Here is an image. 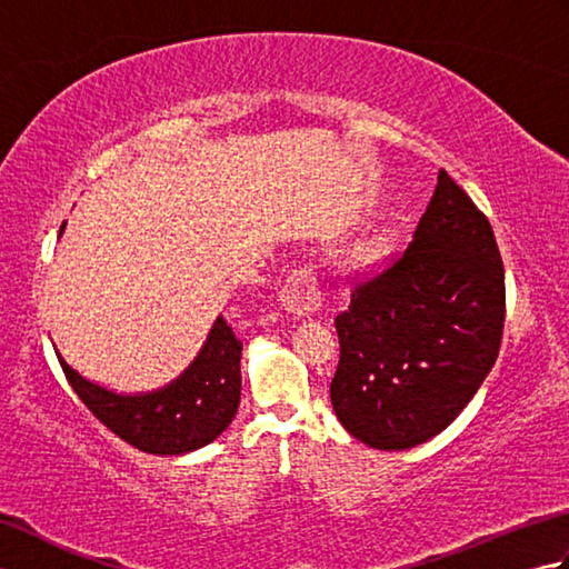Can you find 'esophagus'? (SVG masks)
Listing matches in <instances>:
<instances>
[{
  "label": "esophagus",
  "mask_w": 569,
  "mask_h": 569,
  "mask_svg": "<svg viewBox=\"0 0 569 569\" xmlns=\"http://www.w3.org/2000/svg\"><path fill=\"white\" fill-rule=\"evenodd\" d=\"M278 298L286 310L296 312V316H310L322 306V291L318 283V276L312 273L310 266H300V269L288 273V278L278 291Z\"/></svg>",
  "instance_id": "1"
}]
</instances>
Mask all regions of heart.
<instances>
[{
  "mask_svg": "<svg viewBox=\"0 0 569 569\" xmlns=\"http://www.w3.org/2000/svg\"><path fill=\"white\" fill-rule=\"evenodd\" d=\"M381 251H383V241L377 239V241H371L369 247H365V257H377V253H381Z\"/></svg>",
  "mask_w": 569,
  "mask_h": 569,
  "instance_id": "b5f03b06",
  "label": "heart"
}]
</instances>
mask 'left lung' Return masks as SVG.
<instances>
[{
  "mask_svg": "<svg viewBox=\"0 0 569 569\" xmlns=\"http://www.w3.org/2000/svg\"><path fill=\"white\" fill-rule=\"evenodd\" d=\"M506 318L493 229L447 171L413 239L355 283L335 318L337 418L377 450H408L462 413L499 357Z\"/></svg>",
  "mask_w": 569,
  "mask_h": 569,
  "instance_id": "obj_1",
  "label": "left lung"
}]
</instances>
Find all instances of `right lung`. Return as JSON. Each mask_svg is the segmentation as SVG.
Listing matches in <instances>:
<instances>
[{
  "mask_svg": "<svg viewBox=\"0 0 569 569\" xmlns=\"http://www.w3.org/2000/svg\"><path fill=\"white\" fill-rule=\"evenodd\" d=\"M239 359L241 340L222 316L186 373L153 393L119 396L107 391L82 379L58 355L68 383L90 413L117 438L149 455H186L227 430L241 396Z\"/></svg>",
  "mask_w": 569,
  "mask_h": 569,
  "instance_id": "obj_1",
  "label": "right lung"
}]
</instances>
